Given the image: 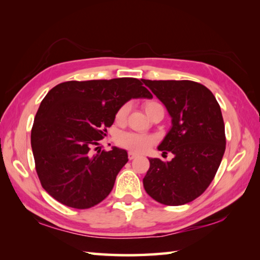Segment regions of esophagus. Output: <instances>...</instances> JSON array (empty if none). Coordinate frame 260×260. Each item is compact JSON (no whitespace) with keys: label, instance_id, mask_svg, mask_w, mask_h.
<instances>
[{"label":"esophagus","instance_id":"1","mask_svg":"<svg viewBox=\"0 0 260 260\" xmlns=\"http://www.w3.org/2000/svg\"><path fill=\"white\" fill-rule=\"evenodd\" d=\"M136 156H137L136 153H134V152H128V158H129V159H133V158H135Z\"/></svg>","mask_w":260,"mask_h":260}]
</instances>
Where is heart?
I'll use <instances>...</instances> for the list:
<instances>
[{
	"label": "heart",
	"mask_w": 260,
	"mask_h": 260,
	"mask_svg": "<svg viewBox=\"0 0 260 260\" xmlns=\"http://www.w3.org/2000/svg\"><path fill=\"white\" fill-rule=\"evenodd\" d=\"M144 109L146 114L150 116V114L157 108H163V106L159 103L155 101H150L144 104ZM129 104H124L118 108L115 115V120L118 124H123L126 121L127 115L129 113ZM117 144L121 147L129 150L131 152L136 153H144L148 148L154 144V137L146 135V134H140L134 133V132H124L117 136Z\"/></svg>",
	"instance_id": "heart-1"
}]
</instances>
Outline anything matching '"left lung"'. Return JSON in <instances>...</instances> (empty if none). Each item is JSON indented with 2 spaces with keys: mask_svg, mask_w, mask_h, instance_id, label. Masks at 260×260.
<instances>
[{
  "mask_svg": "<svg viewBox=\"0 0 260 260\" xmlns=\"http://www.w3.org/2000/svg\"><path fill=\"white\" fill-rule=\"evenodd\" d=\"M142 81L172 118V126L157 148L174 155L170 162L148 158L144 189L165 206L189 203L207 190L221 163L225 150L221 109L213 93L199 82Z\"/></svg>",
  "mask_w": 260,
  "mask_h": 260,
  "instance_id": "1",
  "label": "left lung"
}]
</instances>
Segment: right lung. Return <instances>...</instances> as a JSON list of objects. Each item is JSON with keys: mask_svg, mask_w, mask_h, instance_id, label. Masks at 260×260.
<instances>
[{"mask_svg": "<svg viewBox=\"0 0 260 260\" xmlns=\"http://www.w3.org/2000/svg\"><path fill=\"white\" fill-rule=\"evenodd\" d=\"M136 78L66 81L47 93L31 131V147L41 185L64 206L88 209L113 190L116 176L128 161L127 152L106 136L118 108L132 98L153 96Z\"/></svg>", "mask_w": 260, "mask_h": 260, "instance_id": "1", "label": "right lung"}]
</instances>
